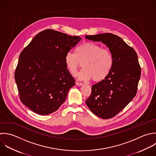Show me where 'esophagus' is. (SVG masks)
Segmentation results:
<instances>
[{
  "label": "esophagus",
  "mask_w": 156,
  "mask_h": 156,
  "mask_svg": "<svg viewBox=\"0 0 156 156\" xmlns=\"http://www.w3.org/2000/svg\"><path fill=\"white\" fill-rule=\"evenodd\" d=\"M83 84L82 83H80V82H76V85L78 86H82Z\"/></svg>",
  "instance_id": "34e87169"
}]
</instances>
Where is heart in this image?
<instances>
[{
	"instance_id": "1",
	"label": "heart",
	"mask_w": 156,
	"mask_h": 156,
	"mask_svg": "<svg viewBox=\"0 0 156 156\" xmlns=\"http://www.w3.org/2000/svg\"><path fill=\"white\" fill-rule=\"evenodd\" d=\"M75 54L69 51L64 57L66 66L72 75L75 76L78 70L84 68L79 74L81 80L91 79L100 82L106 79L114 66L111 51L92 42H84L76 48Z\"/></svg>"
}]
</instances>
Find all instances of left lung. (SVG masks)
I'll list each match as a JSON object with an SVG mask.
<instances>
[{"mask_svg": "<svg viewBox=\"0 0 156 156\" xmlns=\"http://www.w3.org/2000/svg\"><path fill=\"white\" fill-rule=\"evenodd\" d=\"M86 39L106 44L114 58V66L108 76L92 85L86 103L97 116L108 119L121 112L137 91L141 69L137 53L119 36L110 33L86 35Z\"/></svg>", "mask_w": 156, "mask_h": 156, "instance_id": "8db88e82", "label": "left lung"}]
</instances>
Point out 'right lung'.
Masks as SVG:
<instances>
[{"mask_svg":"<svg viewBox=\"0 0 156 156\" xmlns=\"http://www.w3.org/2000/svg\"><path fill=\"white\" fill-rule=\"evenodd\" d=\"M81 39L47 29L20 53L15 81L21 102L33 112L48 115L65 101L75 80L66 66L64 57Z\"/></svg>","mask_w":156,"mask_h":156,"instance_id":"right-lung-1","label":"right lung"}]
</instances>
